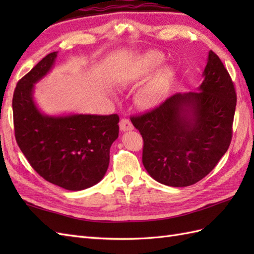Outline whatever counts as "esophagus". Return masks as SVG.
I'll list each match as a JSON object with an SVG mask.
<instances>
[{"label":"esophagus","instance_id":"obj_1","mask_svg":"<svg viewBox=\"0 0 254 254\" xmlns=\"http://www.w3.org/2000/svg\"><path fill=\"white\" fill-rule=\"evenodd\" d=\"M134 128L132 122L128 120L127 118H123L122 120L120 121V130L123 132H127V131H132Z\"/></svg>","mask_w":254,"mask_h":254}]
</instances>
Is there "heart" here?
I'll use <instances>...</instances> for the list:
<instances>
[{
	"instance_id": "1",
	"label": "heart",
	"mask_w": 254,
	"mask_h": 254,
	"mask_svg": "<svg viewBox=\"0 0 254 254\" xmlns=\"http://www.w3.org/2000/svg\"><path fill=\"white\" fill-rule=\"evenodd\" d=\"M165 57L158 51H149L141 58L137 63L136 75L139 78L147 77L152 74L161 63ZM172 78V72L168 67L158 69L148 82L139 89L135 96L136 105L145 110H150L157 108L164 101L169 89Z\"/></svg>"
}]
</instances>
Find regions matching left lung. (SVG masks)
<instances>
[{
  "mask_svg": "<svg viewBox=\"0 0 254 254\" xmlns=\"http://www.w3.org/2000/svg\"><path fill=\"white\" fill-rule=\"evenodd\" d=\"M203 82L159 107L132 117L144 141L143 165L169 187H189L207 176L230 145L237 96L227 69L208 52Z\"/></svg>",
  "mask_w": 254,
  "mask_h": 254,
  "instance_id": "8db88e82",
  "label": "left lung"
}]
</instances>
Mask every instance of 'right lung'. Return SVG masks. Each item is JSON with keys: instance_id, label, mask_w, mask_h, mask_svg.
<instances>
[{"instance_id": "1", "label": "right lung", "mask_w": 254, "mask_h": 254, "mask_svg": "<svg viewBox=\"0 0 254 254\" xmlns=\"http://www.w3.org/2000/svg\"><path fill=\"white\" fill-rule=\"evenodd\" d=\"M58 52L46 56L16 85L15 137L32 168L45 180L69 191L93 187L105 177L110 147L119 136L118 115L49 116L38 108L35 84L55 66Z\"/></svg>"}]
</instances>
